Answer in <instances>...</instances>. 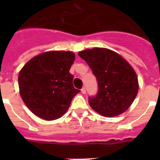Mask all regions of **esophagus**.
Segmentation results:
<instances>
[{
	"label": "esophagus",
	"instance_id": "34e87169",
	"mask_svg": "<svg viewBox=\"0 0 160 160\" xmlns=\"http://www.w3.org/2000/svg\"><path fill=\"white\" fill-rule=\"evenodd\" d=\"M81 93H82V94H85V93H86V89H85V87H83L82 89H81Z\"/></svg>",
	"mask_w": 160,
	"mask_h": 160
}]
</instances>
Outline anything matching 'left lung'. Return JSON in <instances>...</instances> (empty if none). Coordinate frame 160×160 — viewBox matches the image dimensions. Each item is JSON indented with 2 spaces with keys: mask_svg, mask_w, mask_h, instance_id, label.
<instances>
[{
  "mask_svg": "<svg viewBox=\"0 0 160 160\" xmlns=\"http://www.w3.org/2000/svg\"><path fill=\"white\" fill-rule=\"evenodd\" d=\"M78 55L86 61L98 82L97 95L89 98L90 107L105 117L126 111L139 90L138 78L131 65L109 49H87Z\"/></svg>",
  "mask_w": 160,
  "mask_h": 160,
  "instance_id": "1",
  "label": "left lung"
}]
</instances>
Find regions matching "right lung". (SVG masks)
<instances>
[{"mask_svg": "<svg viewBox=\"0 0 160 160\" xmlns=\"http://www.w3.org/2000/svg\"><path fill=\"white\" fill-rule=\"evenodd\" d=\"M70 51H48L29 60L18 76L20 95L34 114L46 120L66 113L79 92L73 86L70 69L75 61Z\"/></svg>", "mask_w": 160, "mask_h": 160, "instance_id": "1", "label": "right lung"}]
</instances>
